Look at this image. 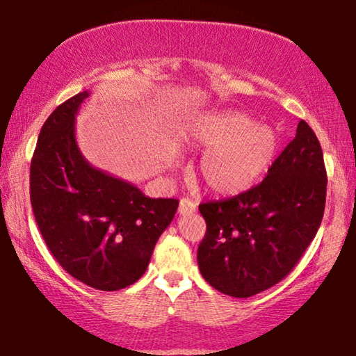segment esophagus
I'll return each mask as SVG.
<instances>
[{"label": "esophagus", "instance_id": "obj_1", "mask_svg": "<svg viewBox=\"0 0 356 356\" xmlns=\"http://www.w3.org/2000/svg\"><path fill=\"white\" fill-rule=\"evenodd\" d=\"M195 211H196V203H195L193 200H190V198H182V200H180L179 214L190 216V214H193Z\"/></svg>", "mask_w": 356, "mask_h": 356}]
</instances>
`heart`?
Masks as SVG:
<instances>
[{
  "label": "heart",
  "instance_id": "heart-1",
  "mask_svg": "<svg viewBox=\"0 0 356 356\" xmlns=\"http://www.w3.org/2000/svg\"><path fill=\"white\" fill-rule=\"evenodd\" d=\"M190 145L204 150L198 176L209 192L233 196L246 192L268 171L278 153V136L236 110L196 118L188 129Z\"/></svg>",
  "mask_w": 356,
  "mask_h": 356
}]
</instances>
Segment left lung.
<instances>
[{
    "label": "left lung",
    "instance_id": "8db88e82",
    "mask_svg": "<svg viewBox=\"0 0 356 356\" xmlns=\"http://www.w3.org/2000/svg\"><path fill=\"white\" fill-rule=\"evenodd\" d=\"M326 184L321 145L302 120L261 184L200 204L206 220L198 246L203 278L232 297H251L280 283L320 229Z\"/></svg>",
    "mask_w": 356,
    "mask_h": 356
}]
</instances>
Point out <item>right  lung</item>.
Returning <instances> with one entry per match:
<instances>
[{
    "mask_svg": "<svg viewBox=\"0 0 356 356\" xmlns=\"http://www.w3.org/2000/svg\"><path fill=\"white\" fill-rule=\"evenodd\" d=\"M88 95L65 100L42 124L30 166V201L62 268L94 289L118 291L145 273L179 201L148 198L86 161L76 145L75 116Z\"/></svg>",
    "mask_w": 356,
    "mask_h": 356,
    "instance_id": "obj_1",
    "label": "right lung"
}]
</instances>
